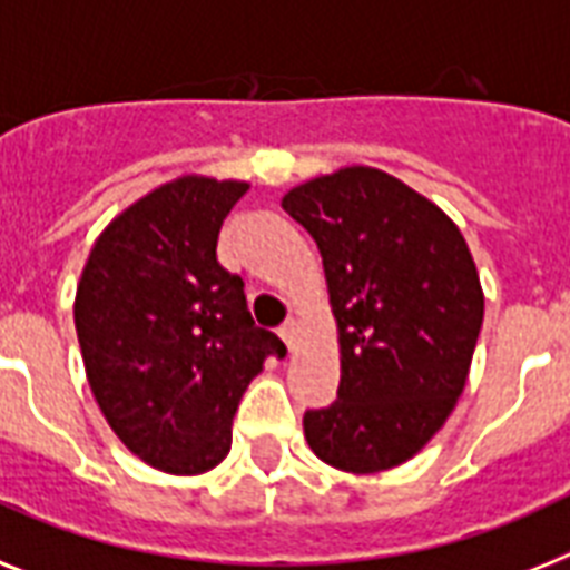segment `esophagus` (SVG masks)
<instances>
[{
	"label": "esophagus",
	"mask_w": 570,
	"mask_h": 570,
	"mask_svg": "<svg viewBox=\"0 0 570 570\" xmlns=\"http://www.w3.org/2000/svg\"><path fill=\"white\" fill-rule=\"evenodd\" d=\"M279 335H282V341L288 343V350L294 352L296 350V337H299V323H296V320H285V323H282V328H279Z\"/></svg>",
	"instance_id": "1"
}]
</instances>
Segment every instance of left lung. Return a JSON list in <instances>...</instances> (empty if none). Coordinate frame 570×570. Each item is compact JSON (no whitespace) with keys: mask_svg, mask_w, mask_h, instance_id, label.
I'll list each match as a JSON object with an SVG mask.
<instances>
[{"mask_svg":"<svg viewBox=\"0 0 570 570\" xmlns=\"http://www.w3.org/2000/svg\"><path fill=\"white\" fill-rule=\"evenodd\" d=\"M308 229L337 320L341 387L305 411V440L341 472H384L445 425L469 379L483 291L458 224L370 166L314 177L282 197Z\"/></svg>","mask_w":570,"mask_h":570,"instance_id":"8db88e82","label":"left lung"}]
</instances>
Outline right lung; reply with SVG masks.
I'll list each match as a JSON object with an SVG mask.
<instances>
[{
  "instance_id": "right-lung-1",
  "label": "right lung",
  "mask_w": 570,
  "mask_h": 570,
  "mask_svg": "<svg viewBox=\"0 0 570 570\" xmlns=\"http://www.w3.org/2000/svg\"><path fill=\"white\" fill-rule=\"evenodd\" d=\"M247 189L186 174L148 191L98 235L78 282L92 396L121 443L168 474L227 458L244 390L267 355H285L218 262L220 224Z\"/></svg>"
}]
</instances>
